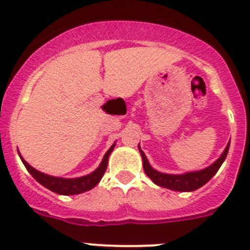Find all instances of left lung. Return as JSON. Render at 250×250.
Listing matches in <instances>:
<instances>
[{
	"label": "left lung",
	"mask_w": 250,
	"mask_h": 250,
	"mask_svg": "<svg viewBox=\"0 0 250 250\" xmlns=\"http://www.w3.org/2000/svg\"><path fill=\"white\" fill-rule=\"evenodd\" d=\"M228 150L229 143L226 147V149H224L223 154L219 157V159H217L210 167L206 168V169L199 170V172H190L186 173V174L174 175L164 174V173H159L157 172V170L153 169L149 166V163H148L143 150L139 148L142 159H143V169H145L146 174H147L157 186H161L163 187V188H167V189L178 190V192H192V190H195L198 189V188H201L202 186H204V184L218 172V169H219L222 163H223L224 159H226L227 154H228Z\"/></svg>",
	"instance_id": "8db88e82"
}]
</instances>
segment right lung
<instances>
[{
  "mask_svg": "<svg viewBox=\"0 0 250 250\" xmlns=\"http://www.w3.org/2000/svg\"><path fill=\"white\" fill-rule=\"evenodd\" d=\"M113 145L107 153L103 157L102 163L100 164V167L94 170L93 173L88 175H84V177H81V178H75V179H66V178H57V177H51V175H47L44 173L38 172L35 168L31 167L30 164L27 163L21 156V161L23 162L24 167L27 168V170L31 173L33 178L38 182L40 184H42L43 187H46L47 189L52 190V192L57 193V194H63V195H73V194H80V193L87 192V190L92 189L93 187H96L98 184V182L101 181V178L104 174L105 169H107V164H108V157L111 154V152L114 148ZM20 154V153H19Z\"/></svg>",
  "mask_w": 250,
  "mask_h": 250,
  "instance_id": "1",
  "label": "right lung"
}]
</instances>
